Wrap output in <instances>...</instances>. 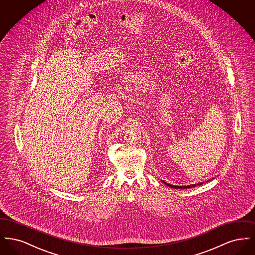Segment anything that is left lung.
<instances>
[{"mask_svg": "<svg viewBox=\"0 0 255 255\" xmlns=\"http://www.w3.org/2000/svg\"><path fill=\"white\" fill-rule=\"evenodd\" d=\"M161 182H163L164 184H166L167 186H169V187H172V188H177V189H184V188H191V187H195L196 185H201V184H203L204 182H199V183H195V184H190V185H173V184H170V183H167L166 182H164V181H161ZM209 182V181H208Z\"/></svg>", "mask_w": 255, "mask_h": 255, "instance_id": "obj_1", "label": "left lung"}]
</instances>
